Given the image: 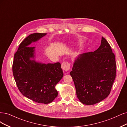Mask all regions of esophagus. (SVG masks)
<instances>
[{"mask_svg": "<svg viewBox=\"0 0 127 127\" xmlns=\"http://www.w3.org/2000/svg\"><path fill=\"white\" fill-rule=\"evenodd\" d=\"M71 67V64L68 62H63L62 64V68L63 70L65 71H68L69 70Z\"/></svg>", "mask_w": 127, "mask_h": 127, "instance_id": "1", "label": "esophagus"}]
</instances>
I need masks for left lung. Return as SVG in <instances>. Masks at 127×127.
Masks as SVG:
<instances>
[{"mask_svg":"<svg viewBox=\"0 0 127 127\" xmlns=\"http://www.w3.org/2000/svg\"><path fill=\"white\" fill-rule=\"evenodd\" d=\"M70 75L77 97L82 103L93 105L107 97L116 75L115 55L107 40L102 37L96 51L81 54Z\"/></svg>","mask_w":127,"mask_h":127,"instance_id":"obj_1","label":"left lung"}]
</instances>
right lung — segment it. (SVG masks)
<instances>
[{"mask_svg":"<svg viewBox=\"0 0 127 127\" xmlns=\"http://www.w3.org/2000/svg\"><path fill=\"white\" fill-rule=\"evenodd\" d=\"M46 34H32L23 40L14 55L12 69L16 85L23 95L36 102L48 104L58 95L55 86L63 76L61 64H42L31 60L35 56V47L28 46Z\"/></svg>","mask_w":127,"mask_h":127,"instance_id":"right-lung-1","label":"right lung"}]
</instances>
